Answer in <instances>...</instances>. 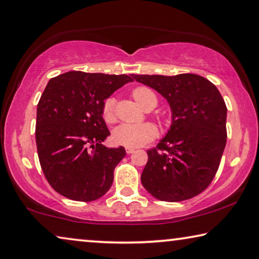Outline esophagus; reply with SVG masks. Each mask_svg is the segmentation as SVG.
Segmentation results:
<instances>
[{
    "label": "esophagus",
    "instance_id": "34e87169",
    "mask_svg": "<svg viewBox=\"0 0 259 259\" xmlns=\"http://www.w3.org/2000/svg\"><path fill=\"white\" fill-rule=\"evenodd\" d=\"M134 151H135L134 147H125V152H126V153H128V154H131Z\"/></svg>",
    "mask_w": 259,
    "mask_h": 259
}]
</instances>
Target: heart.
<instances>
[{"label": "heart", "mask_w": 259, "mask_h": 259, "mask_svg": "<svg viewBox=\"0 0 259 259\" xmlns=\"http://www.w3.org/2000/svg\"><path fill=\"white\" fill-rule=\"evenodd\" d=\"M133 97L137 104L144 108L150 100L157 102V98L153 91L145 86H139L133 91ZM102 117L107 123L115 121V99L108 98L102 106ZM157 126L152 123H138V124H121L115 128L113 133L114 142L118 145L126 147H137L151 142L157 136Z\"/></svg>", "instance_id": "b5f03b06"}]
</instances>
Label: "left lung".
Masks as SVG:
<instances>
[{"instance_id": "8db88e82", "label": "left lung", "mask_w": 259, "mask_h": 259, "mask_svg": "<svg viewBox=\"0 0 259 259\" xmlns=\"http://www.w3.org/2000/svg\"><path fill=\"white\" fill-rule=\"evenodd\" d=\"M169 104L171 124L149 160L141 181L163 202H181L204 191L218 170L227 130V107L219 90L195 73L134 75Z\"/></svg>"}]
</instances>
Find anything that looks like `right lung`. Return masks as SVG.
Segmentation results:
<instances>
[{
    "label": "right lung",
    "mask_w": 259,
    "mask_h": 259,
    "mask_svg": "<svg viewBox=\"0 0 259 259\" xmlns=\"http://www.w3.org/2000/svg\"><path fill=\"white\" fill-rule=\"evenodd\" d=\"M134 81L128 75L69 71L52 78L36 108L35 142L41 168L60 195L92 202L112 187L123 146L101 144L110 133L102 106L112 93Z\"/></svg>",
    "instance_id": "add662e5"
}]
</instances>
